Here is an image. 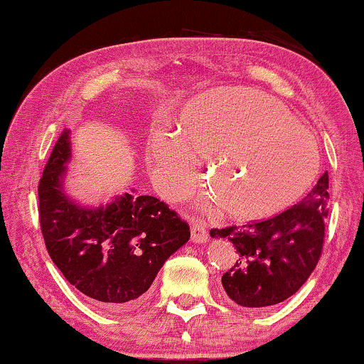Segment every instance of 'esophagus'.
<instances>
[{
    "instance_id": "34e87169",
    "label": "esophagus",
    "mask_w": 364,
    "mask_h": 364,
    "mask_svg": "<svg viewBox=\"0 0 364 364\" xmlns=\"http://www.w3.org/2000/svg\"><path fill=\"white\" fill-rule=\"evenodd\" d=\"M190 236H192V240L197 244H203L208 240V231H206V228L203 226V223L201 221H193L192 228H190Z\"/></svg>"
}]
</instances>
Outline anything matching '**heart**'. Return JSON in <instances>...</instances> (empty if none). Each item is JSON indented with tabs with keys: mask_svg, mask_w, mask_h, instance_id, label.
Returning a JSON list of instances; mask_svg holds the SVG:
<instances>
[{
	"mask_svg": "<svg viewBox=\"0 0 364 364\" xmlns=\"http://www.w3.org/2000/svg\"><path fill=\"white\" fill-rule=\"evenodd\" d=\"M206 183L221 211L260 220L298 200L318 172L314 136L275 99L250 89H218L193 99L181 130L156 128L148 144L151 176L171 198L198 181V161L209 158Z\"/></svg>",
	"mask_w": 364,
	"mask_h": 364,
	"instance_id": "1",
	"label": "heart"
}]
</instances>
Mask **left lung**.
Here are the masks:
<instances>
[{"mask_svg": "<svg viewBox=\"0 0 364 364\" xmlns=\"http://www.w3.org/2000/svg\"><path fill=\"white\" fill-rule=\"evenodd\" d=\"M328 174L298 205L264 221L211 229L237 252L221 278L228 298L242 307H267L293 296L314 272L326 237Z\"/></svg>", "mask_w": 364, "mask_h": 364, "instance_id": "8db88e82", "label": "left lung"}]
</instances>
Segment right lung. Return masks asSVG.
I'll list each match as a JSON object with an SVG mask.
<instances>
[{"mask_svg":"<svg viewBox=\"0 0 364 364\" xmlns=\"http://www.w3.org/2000/svg\"><path fill=\"white\" fill-rule=\"evenodd\" d=\"M70 130L53 146L38 182V216L48 255L68 282L109 311L136 306L190 228L164 201L124 193L97 208L66 195Z\"/></svg>","mask_w":364,"mask_h":364,"instance_id":"1","label":"right lung"}]
</instances>
